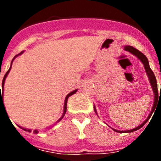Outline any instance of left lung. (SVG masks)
I'll use <instances>...</instances> for the list:
<instances>
[{"label":"left lung","mask_w":161,"mask_h":161,"mask_svg":"<svg viewBox=\"0 0 161 161\" xmlns=\"http://www.w3.org/2000/svg\"><path fill=\"white\" fill-rule=\"evenodd\" d=\"M124 50L125 51H127V52H130L131 54H133L134 55H136V57L139 59V60L141 61L142 63H143V66H144L145 68V71H146V73H147V76H148V79H149V81H150L151 84V86L153 88V93H154V103H153V109H152V111H151L150 114L148 115V117L147 118V119L143 122L142 124L139 125V126L136 127V128L132 129V130H115V129H113L114 131L116 132H119V133H129V132H133L135 130H137L139 129H140L145 123H147L148 119H150L152 114H153V112L155 111V109H156V106L158 103V101L160 98L158 97V95L161 94V88H160V92H158V89H157V83H156V76H155L154 73H153V70L150 68V66H149V63H148V60H147V58L143 55L142 52H140L139 51H138L137 49L136 48H134L133 47L131 46H125L124 47ZM94 111L95 113L97 114V110H96V108L94 106Z\"/></svg>","instance_id":"obj_1"}]
</instances>
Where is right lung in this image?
I'll use <instances>...</instances> for the list:
<instances>
[{
    "label": "right lung",
    "mask_w": 161,
    "mask_h": 161,
    "mask_svg": "<svg viewBox=\"0 0 161 161\" xmlns=\"http://www.w3.org/2000/svg\"><path fill=\"white\" fill-rule=\"evenodd\" d=\"M22 53H23V52H21V53H19V54H18V55H17L16 56H15V57H14V59H13L12 62H11V66H10V68H9V69H8V71H7V72H6V73H5V76H4V78H3L2 85H0V88L1 87V89H2V92H1V89H0V107H1V103H3V92H4V85H5V78H6V76H8V74L9 73V71L11 70V67H12V63H13V61H14V59H15V58H16L17 56H18V55H21V54H22ZM76 91H77V89H76V90L72 91V92H71V93H68V94L66 96V97H65V101H64V113H63V115H62V117H61L60 119H59V120L57 121V123H58V122H59V121H60L61 119H63L64 116V114H65V113H66V110H67V102H68V97H70V96H72V95H73L75 93H76ZM3 105H4V103H3ZM4 107H5V106H4ZM19 126L20 128L23 129L24 130H26V131H28V132H31V130H30V129L23 128V127H22V126ZM34 132H35V133H38V130H35V131H34Z\"/></svg>",
    "instance_id": "right-lung-1"
}]
</instances>
